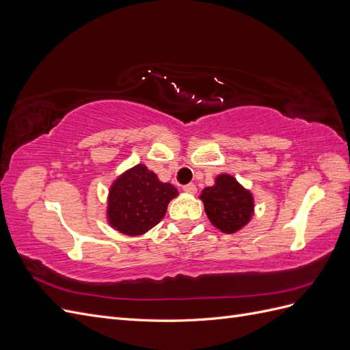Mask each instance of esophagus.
I'll use <instances>...</instances> for the list:
<instances>
[{
	"instance_id": "esophagus-1",
	"label": "esophagus",
	"mask_w": 350,
	"mask_h": 350,
	"mask_svg": "<svg viewBox=\"0 0 350 350\" xmlns=\"http://www.w3.org/2000/svg\"><path fill=\"white\" fill-rule=\"evenodd\" d=\"M183 189L188 194H196L197 193V187L194 184H187V185H184Z\"/></svg>"
}]
</instances>
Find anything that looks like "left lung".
<instances>
[{"mask_svg": "<svg viewBox=\"0 0 350 350\" xmlns=\"http://www.w3.org/2000/svg\"><path fill=\"white\" fill-rule=\"evenodd\" d=\"M208 220L225 234H234L245 226L254 215V197L237 179L221 174L213 187H206L200 196Z\"/></svg>", "mask_w": 350, "mask_h": 350, "instance_id": "left-lung-1", "label": "left lung"}]
</instances>
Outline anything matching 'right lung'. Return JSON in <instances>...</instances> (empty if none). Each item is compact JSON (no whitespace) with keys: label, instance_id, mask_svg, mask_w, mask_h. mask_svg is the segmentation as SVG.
<instances>
[{"label":"right lung","instance_id":"1","mask_svg":"<svg viewBox=\"0 0 350 350\" xmlns=\"http://www.w3.org/2000/svg\"><path fill=\"white\" fill-rule=\"evenodd\" d=\"M178 189L161 183L146 165H137L115 179L108 196L109 225L124 235L137 237L156 226Z\"/></svg>","mask_w":350,"mask_h":350}]
</instances>
